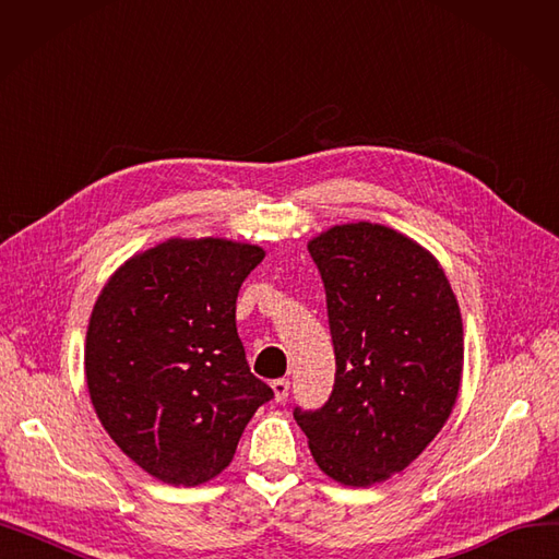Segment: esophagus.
Returning a JSON list of instances; mask_svg holds the SVG:
<instances>
[{
	"label": "esophagus",
	"instance_id": "1",
	"mask_svg": "<svg viewBox=\"0 0 559 559\" xmlns=\"http://www.w3.org/2000/svg\"><path fill=\"white\" fill-rule=\"evenodd\" d=\"M272 390H274V401H276V403H283V401L287 399V394H289V380H285V378L274 380Z\"/></svg>",
	"mask_w": 559,
	"mask_h": 559
}]
</instances>
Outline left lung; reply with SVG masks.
I'll return each instance as SVG.
<instances>
[{
	"mask_svg": "<svg viewBox=\"0 0 559 559\" xmlns=\"http://www.w3.org/2000/svg\"><path fill=\"white\" fill-rule=\"evenodd\" d=\"M308 251L326 287L337 369L329 403L297 407L295 419L321 472L371 487L413 464L453 413L460 306L439 260L390 226L337 224Z\"/></svg>",
	"mask_w": 559,
	"mask_h": 559,
	"instance_id": "1",
	"label": "left lung"
}]
</instances>
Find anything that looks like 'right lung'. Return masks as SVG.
Segmentation results:
<instances>
[{
	"label": "right lung",
	"instance_id": "right-lung-1",
	"mask_svg": "<svg viewBox=\"0 0 559 559\" xmlns=\"http://www.w3.org/2000/svg\"><path fill=\"white\" fill-rule=\"evenodd\" d=\"M258 245L169 238L106 281L85 333V383L112 442L142 472L197 487L230 464L274 392L258 380L235 329Z\"/></svg>",
	"mask_w": 559,
	"mask_h": 559
}]
</instances>
